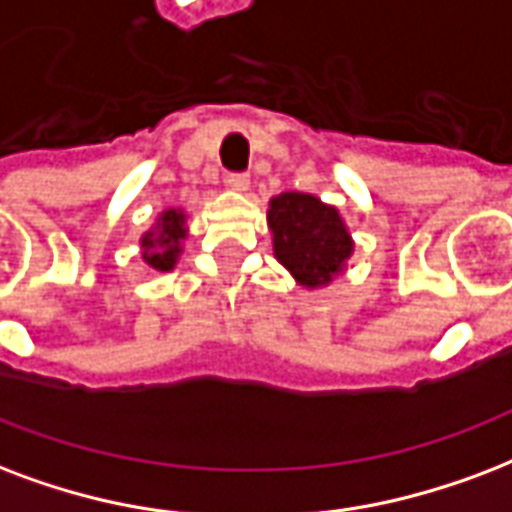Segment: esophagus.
I'll use <instances>...</instances> for the list:
<instances>
[{"label":"esophagus","mask_w":512,"mask_h":512,"mask_svg":"<svg viewBox=\"0 0 512 512\" xmlns=\"http://www.w3.org/2000/svg\"><path fill=\"white\" fill-rule=\"evenodd\" d=\"M228 187L230 190H236V193H247L249 190V177L247 174H228Z\"/></svg>","instance_id":"1"}]
</instances>
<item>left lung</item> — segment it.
<instances>
[{
    "mask_svg": "<svg viewBox=\"0 0 512 512\" xmlns=\"http://www.w3.org/2000/svg\"><path fill=\"white\" fill-rule=\"evenodd\" d=\"M273 257L303 290H322L346 273L354 239L341 212L311 193L273 195L268 201Z\"/></svg>",
    "mask_w": 512,
    "mask_h": 512,
    "instance_id": "obj_1",
    "label": "left lung"
}]
</instances>
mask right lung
Wrapping results in <instances>:
<instances>
[{"instance_id":"right-lung-1","label":"right lung","mask_w":512,"mask_h":512,"mask_svg":"<svg viewBox=\"0 0 512 512\" xmlns=\"http://www.w3.org/2000/svg\"><path fill=\"white\" fill-rule=\"evenodd\" d=\"M187 239V212L185 209H163L150 228L144 230L139 247H142L144 265L152 271L169 273L179 263L182 241Z\"/></svg>"}]
</instances>
